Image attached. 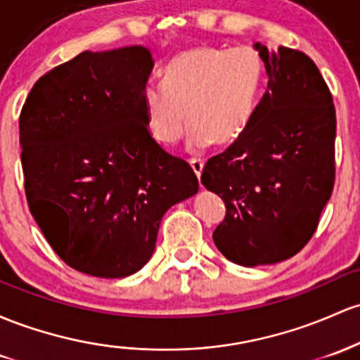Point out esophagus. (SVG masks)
Wrapping results in <instances>:
<instances>
[{
	"instance_id": "esophagus-1",
	"label": "esophagus",
	"mask_w": 360,
	"mask_h": 360,
	"mask_svg": "<svg viewBox=\"0 0 360 360\" xmlns=\"http://www.w3.org/2000/svg\"><path fill=\"white\" fill-rule=\"evenodd\" d=\"M189 165H191L193 172H195L196 177H198V179H200L201 172H203V167H205V162L201 160V159H191V160H189Z\"/></svg>"
}]
</instances>
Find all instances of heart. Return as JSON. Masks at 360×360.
<instances>
[{
    "instance_id": "heart-1",
    "label": "heart",
    "mask_w": 360,
    "mask_h": 360,
    "mask_svg": "<svg viewBox=\"0 0 360 360\" xmlns=\"http://www.w3.org/2000/svg\"><path fill=\"white\" fill-rule=\"evenodd\" d=\"M263 80V59L255 47H188L165 65L164 86L145 90L150 135L172 145L189 122L191 147L232 145L255 116Z\"/></svg>"
}]
</instances>
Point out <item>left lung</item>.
I'll use <instances>...</instances> for the list:
<instances>
[{"label":"left lung","mask_w":360,"mask_h":360,"mask_svg":"<svg viewBox=\"0 0 360 360\" xmlns=\"http://www.w3.org/2000/svg\"><path fill=\"white\" fill-rule=\"evenodd\" d=\"M266 92L234 143L212 157L201 184L224 200L213 243L243 266L289 259L313 238L335 183L337 117L313 59L256 42Z\"/></svg>","instance_id":"8db88e82"}]
</instances>
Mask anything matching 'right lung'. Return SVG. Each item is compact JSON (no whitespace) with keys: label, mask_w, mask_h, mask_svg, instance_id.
<instances>
[{"label":"right lung","mask_w":360,"mask_h":360,"mask_svg":"<svg viewBox=\"0 0 360 360\" xmlns=\"http://www.w3.org/2000/svg\"><path fill=\"white\" fill-rule=\"evenodd\" d=\"M143 46L84 51L39 78L20 112L25 195L54 252L82 274L147 264L164 213L198 193L188 162L150 136Z\"/></svg>","instance_id":"1"}]
</instances>
